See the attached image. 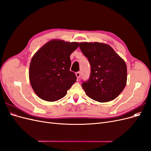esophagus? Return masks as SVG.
Segmentation results:
<instances>
[{
  "mask_svg": "<svg viewBox=\"0 0 151 151\" xmlns=\"http://www.w3.org/2000/svg\"><path fill=\"white\" fill-rule=\"evenodd\" d=\"M76 77H77V79H79L80 78V76H81V73H80L79 72H77L76 73Z\"/></svg>",
  "mask_w": 151,
  "mask_h": 151,
  "instance_id": "esophagus-1",
  "label": "esophagus"
}]
</instances>
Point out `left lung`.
<instances>
[{
    "mask_svg": "<svg viewBox=\"0 0 151 151\" xmlns=\"http://www.w3.org/2000/svg\"><path fill=\"white\" fill-rule=\"evenodd\" d=\"M79 47L91 68L89 79L82 83L86 94L100 103L115 99L127 84L125 62L107 44L83 42Z\"/></svg>",
    "mask_w": 151,
    "mask_h": 151,
    "instance_id": "left-lung-1",
    "label": "left lung"
}]
</instances>
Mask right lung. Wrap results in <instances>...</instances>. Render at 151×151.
I'll return each mask as SVG.
<instances>
[{
	"instance_id": "add662e5",
	"label": "right lung",
	"mask_w": 151,
	"mask_h": 151,
	"mask_svg": "<svg viewBox=\"0 0 151 151\" xmlns=\"http://www.w3.org/2000/svg\"><path fill=\"white\" fill-rule=\"evenodd\" d=\"M79 45L77 42L52 40L35 53L30 62L29 78L40 98L57 101L64 97L76 83V74L70 71V56Z\"/></svg>"
}]
</instances>
